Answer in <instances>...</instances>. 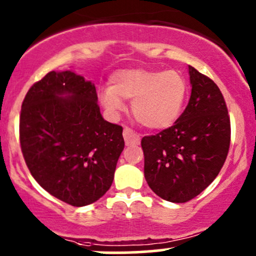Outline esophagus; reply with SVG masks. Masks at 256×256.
Wrapping results in <instances>:
<instances>
[{
	"label": "esophagus",
	"mask_w": 256,
	"mask_h": 256,
	"mask_svg": "<svg viewBox=\"0 0 256 256\" xmlns=\"http://www.w3.org/2000/svg\"><path fill=\"white\" fill-rule=\"evenodd\" d=\"M124 140H125L126 144H138L141 138H140V134H137L134 130H131L130 128H125L122 131Z\"/></svg>",
	"instance_id": "obj_1"
}]
</instances>
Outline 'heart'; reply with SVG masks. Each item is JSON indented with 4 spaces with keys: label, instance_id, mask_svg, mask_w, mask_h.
Returning a JSON list of instances; mask_svg holds the SVG:
<instances>
[{
    "label": "heart",
    "instance_id": "1",
    "mask_svg": "<svg viewBox=\"0 0 256 256\" xmlns=\"http://www.w3.org/2000/svg\"><path fill=\"white\" fill-rule=\"evenodd\" d=\"M188 92L186 78L178 70L128 69L110 78L100 92V102L110 116L125 109L122 100H132L134 119L153 130H162L178 119Z\"/></svg>",
    "mask_w": 256,
    "mask_h": 256
}]
</instances>
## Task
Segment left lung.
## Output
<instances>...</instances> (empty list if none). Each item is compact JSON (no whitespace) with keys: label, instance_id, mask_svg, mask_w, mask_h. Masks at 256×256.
Masks as SVG:
<instances>
[{"label":"left lung","instance_id":"left-lung-1","mask_svg":"<svg viewBox=\"0 0 256 256\" xmlns=\"http://www.w3.org/2000/svg\"><path fill=\"white\" fill-rule=\"evenodd\" d=\"M188 72L192 91L184 113L171 128L141 141L148 186L172 203H186L214 181L231 141L220 88L193 66H188Z\"/></svg>","mask_w":256,"mask_h":256}]
</instances>
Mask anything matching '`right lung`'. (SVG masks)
Here are the masks:
<instances>
[{
  "mask_svg": "<svg viewBox=\"0 0 256 256\" xmlns=\"http://www.w3.org/2000/svg\"><path fill=\"white\" fill-rule=\"evenodd\" d=\"M94 84L72 70L50 72L30 87L19 134L32 178L72 206H85L113 184L122 128L103 119Z\"/></svg>",
  "mask_w": 256,
  "mask_h": 256,
  "instance_id": "1",
  "label": "right lung"
}]
</instances>
